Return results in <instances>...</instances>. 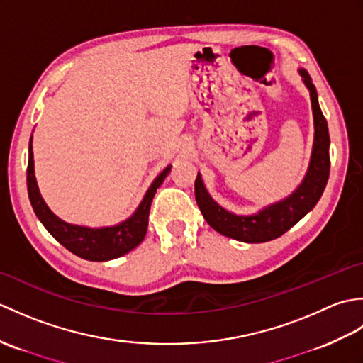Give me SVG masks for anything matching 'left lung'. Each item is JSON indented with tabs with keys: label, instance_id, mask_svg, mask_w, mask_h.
Returning a JSON list of instances; mask_svg holds the SVG:
<instances>
[{
	"label": "left lung",
	"instance_id": "8db88e82",
	"mask_svg": "<svg viewBox=\"0 0 363 363\" xmlns=\"http://www.w3.org/2000/svg\"><path fill=\"white\" fill-rule=\"evenodd\" d=\"M299 74L303 76V81L311 91L315 123V140L309 172H307L303 184L289 198L268 206L267 209L256 215H250V217L230 213L215 203L211 195L207 194L201 176L198 173L195 181V198L198 207L203 212L204 220L223 235L246 243L274 240V238L287 233L291 226H295L307 212H311L325 191L330 169L328 121L320 109L317 89L312 84L309 73L299 70Z\"/></svg>",
	"mask_w": 363,
	"mask_h": 363
}]
</instances>
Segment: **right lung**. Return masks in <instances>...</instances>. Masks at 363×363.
I'll list each match as a JSON object with an SVG mask.
<instances>
[{"label":"right lung","instance_id":"add662e5","mask_svg":"<svg viewBox=\"0 0 363 363\" xmlns=\"http://www.w3.org/2000/svg\"><path fill=\"white\" fill-rule=\"evenodd\" d=\"M172 165L167 167L162 172L156 181L151 184V187L146 191L143 201L138 206L134 215L126 221L120 223L112 228H99L90 229L84 226L68 225L54 215L48 206L40 196L38 191L35 176H34V159H33V146L29 143V159L26 169V182H28V195L30 206L37 215V218L42 221L46 230L56 238V240L65 246L68 251H72L78 257L94 262H104L117 259L123 254L134 250L137 245H140L145 238L146 229H148V217L152 198L156 195L160 184L165 181Z\"/></svg>","mask_w":363,"mask_h":363}]
</instances>
